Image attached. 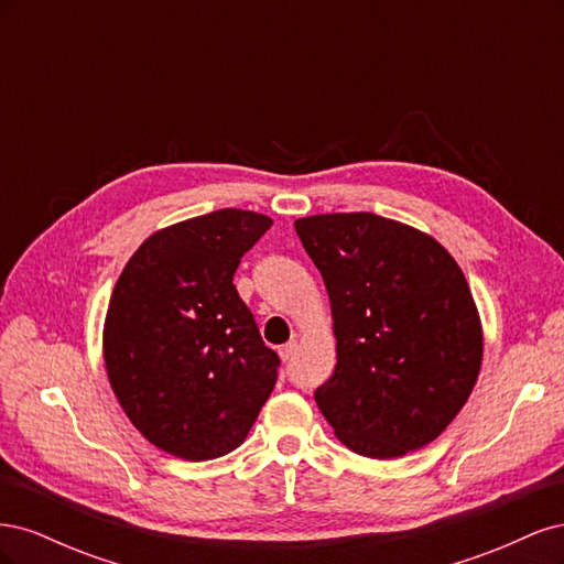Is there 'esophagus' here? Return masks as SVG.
Here are the masks:
<instances>
[{
  "label": "esophagus",
  "mask_w": 564,
  "mask_h": 564,
  "mask_svg": "<svg viewBox=\"0 0 564 564\" xmlns=\"http://www.w3.org/2000/svg\"><path fill=\"white\" fill-rule=\"evenodd\" d=\"M296 350H299V344L296 340H289V344H284V346H280V357L284 362H289V360H294V355H296Z\"/></svg>",
  "instance_id": "34e87169"
}]
</instances>
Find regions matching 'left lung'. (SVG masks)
I'll return each instance as SVG.
<instances>
[{
  "instance_id": "obj_1",
  "label": "left lung",
  "mask_w": 564,
  "mask_h": 564,
  "mask_svg": "<svg viewBox=\"0 0 564 564\" xmlns=\"http://www.w3.org/2000/svg\"><path fill=\"white\" fill-rule=\"evenodd\" d=\"M332 301L336 369L319 412L355 454L395 458L433 442L466 404L482 327L464 272L433 237L369 212L299 218Z\"/></svg>"
}]
</instances>
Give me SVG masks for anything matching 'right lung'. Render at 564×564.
Returning <instances> with one entry per match:
<instances>
[{"instance_id": "right-lung-1", "label": "right lung", "mask_w": 564, "mask_h": 564, "mask_svg": "<svg viewBox=\"0 0 564 564\" xmlns=\"http://www.w3.org/2000/svg\"><path fill=\"white\" fill-rule=\"evenodd\" d=\"M272 220L218 209L164 228L139 247L108 305L104 357L129 421L185 460L245 442L278 383L280 357L232 284Z\"/></svg>"}]
</instances>
